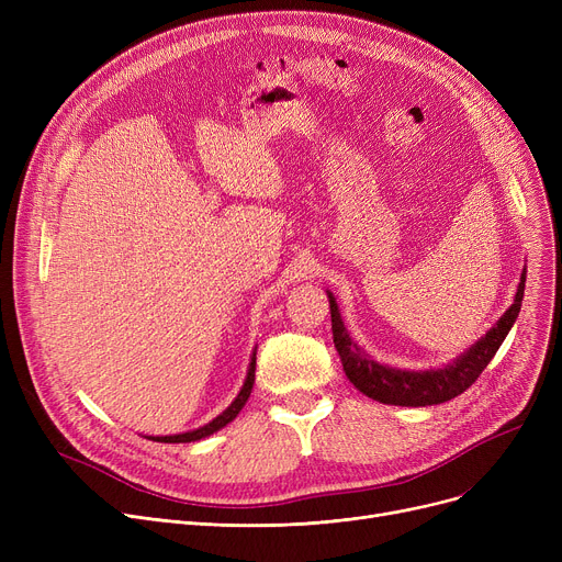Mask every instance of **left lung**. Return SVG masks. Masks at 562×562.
Returning a JSON list of instances; mask_svg holds the SVG:
<instances>
[{"label": "left lung", "instance_id": "1", "mask_svg": "<svg viewBox=\"0 0 562 562\" xmlns=\"http://www.w3.org/2000/svg\"><path fill=\"white\" fill-rule=\"evenodd\" d=\"M524 284H526V271H521L515 303L501 314V318L485 333V337H481L476 344H471V348L460 352L453 362L437 369H422V371L396 369L390 364L375 362L369 352L358 341H352V337L348 335L339 305L333 296V291L328 289L326 293L330 301L335 348L339 352L348 380L362 394L385 405L426 407V405L447 403L460 396L464 390L474 385L476 378L496 356L498 346L504 344L506 335L515 326L521 310V301H524Z\"/></svg>", "mask_w": 562, "mask_h": 562}]
</instances>
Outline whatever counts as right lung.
<instances>
[{
  "label": "right lung",
  "mask_w": 562,
  "mask_h": 562,
  "mask_svg": "<svg viewBox=\"0 0 562 562\" xmlns=\"http://www.w3.org/2000/svg\"><path fill=\"white\" fill-rule=\"evenodd\" d=\"M255 356L257 350H252L250 356V364H248V373H246V380H244V387L239 390V394H236V398L221 412V415L216 419H212L210 424H204L195 430H187V432H180V435H164V437H147L153 441H164V445H187V441H198V439H204L210 437L214 432H218L221 428H225L229 422L236 419V415H239L241 407L246 405V401L250 398V392H252V385H255Z\"/></svg>",
  "instance_id": "obj_1"
}]
</instances>
